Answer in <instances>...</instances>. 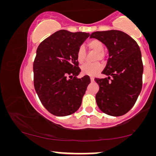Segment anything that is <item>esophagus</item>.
<instances>
[{"label":"esophagus","instance_id":"34e87169","mask_svg":"<svg viewBox=\"0 0 156 156\" xmlns=\"http://www.w3.org/2000/svg\"><path fill=\"white\" fill-rule=\"evenodd\" d=\"M94 80H95V78H94L93 77H90V80H91V82H94Z\"/></svg>","mask_w":156,"mask_h":156}]
</instances>
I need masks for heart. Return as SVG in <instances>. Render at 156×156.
<instances>
[{
    "instance_id": "heart-1",
    "label": "heart",
    "mask_w": 156,
    "mask_h": 156,
    "mask_svg": "<svg viewBox=\"0 0 156 156\" xmlns=\"http://www.w3.org/2000/svg\"><path fill=\"white\" fill-rule=\"evenodd\" d=\"M87 47L89 49L97 52V55L95 57V61H104L105 58V53L103 52L104 50V45L98 39H93L89 41L87 44ZM86 58V52L85 48L80 47L78 48L77 53H76V59L79 63H83ZM81 72L83 75L94 76L102 71V65L100 63L97 62L95 63H85L80 68Z\"/></svg>"
}]
</instances>
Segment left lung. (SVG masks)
Returning a JSON list of instances; mask_svg holds the SVG:
<instances>
[{"mask_svg": "<svg viewBox=\"0 0 156 156\" xmlns=\"http://www.w3.org/2000/svg\"><path fill=\"white\" fill-rule=\"evenodd\" d=\"M90 37L104 44L109 52L102 72L107 78L95 79L100 87L95 96L98 106L108 115H124L141 91L144 66L140 48L134 39L119 30L95 32Z\"/></svg>", "mask_w": 156, "mask_h": 156, "instance_id": "left-lung-1", "label": "left lung"}]
</instances>
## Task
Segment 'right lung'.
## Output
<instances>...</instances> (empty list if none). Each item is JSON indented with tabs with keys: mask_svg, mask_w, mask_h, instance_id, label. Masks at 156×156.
<instances>
[{
	"mask_svg": "<svg viewBox=\"0 0 156 156\" xmlns=\"http://www.w3.org/2000/svg\"><path fill=\"white\" fill-rule=\"evenodd\" d=\"M89 36L86 32L61 30L37 48L33 63L34 89L41 104L52 115L68 116L80 107L90 79L88 76L77 77L80 69L76 53Z\"/></svg>",
	"mask_w": 156,
	"mask_h": 156,
	"instance_id": "1",
	"label": "right lung"
}]
</instances>
